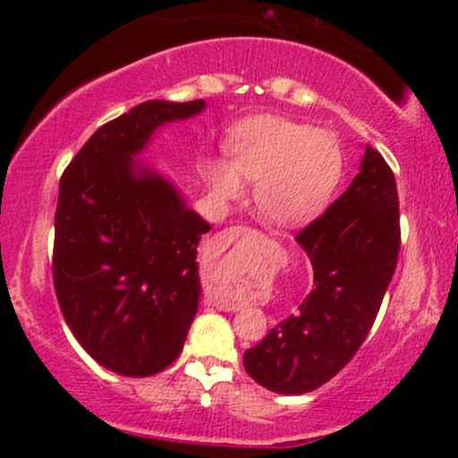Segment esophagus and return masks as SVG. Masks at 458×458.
<instances>
[{
	"mask_svg": "<svg viewBox=\"0 0 458 458\" xmlns=\"http://www.w3.org/2000/svg\"><path fill=\"white\" fill-rule=\"evenodd\" d=\"M259 236L260 234L254 233V230L243 228V225H234V228H225L217 236H215V247H217L219 251H224V250H228L230 245L241 243V241H254V239H259ZM207 301L215 308L225 310V312H236V310H239V303L219 297L217 291H215L213 286H207Z\"/></svg>",
	"mask_w": 458,
	"mask_h": 458,
	"instance_id": "1",
	"label": "esophagus"
}]
</instances>
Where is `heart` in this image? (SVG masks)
<instances>
[{
    "label": "heart",
    "mask_w": 458,
    "mask_h": 458,
    "mask_svg": "<svg viewBox=\"0 0 458 458\" xmlns=\"http://www.w3.org/2000/svg\"><path fill=\"white\" fill-rule=\"evenodd\" d=\"M230 159L242 176L256 181L260 211L280 224L303 222L323 208L344 170L343 146L331 131L280 115L241 124L230 140ZM235 173L228 165L215 170V187L224 198L243 191Z\"/></svg>",
    "instance_id": "b5f03b06"
}]
</instances>
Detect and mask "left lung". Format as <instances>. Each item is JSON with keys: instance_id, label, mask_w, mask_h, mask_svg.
<instances>
[{"instance_id": "1", "label": "left lung", "mask_w": 458, "mask_h": 458, "mask_svg": "<svg viewBox=\"0 0 458 458\" xmlns=\"http://www.w3.org/2000/svg\"><path fill=\"white\" fill-rule=\"evenodd\" d=\"M314 286L295 314L245 351L247 375L277 394H306L353 360L379 314L401 251L394 172L366 146L360 174L295 236Z\"/></svg>"}]
</instances>
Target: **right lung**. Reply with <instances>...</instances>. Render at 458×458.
Here are the masks:
<instances>
[{
    "instance_id": "add662e5",
    "label": "right lung",
    "mask_w": 458,
    "mask_h": 458,
    "mask_svg": "<svg viewBox=\"0 0 458 458\" xmlns=\"http://www.w3.org/2000/svg\"><path fill=\"white\" fill-rule=\"evenodd\" d=\"M204 101H146L92 135L60 178L54 286L68 327L98 364L150 377L181 355L196 317V251L211 230L167 181L131 157Z\"/></svg>"
}]
</instances>
